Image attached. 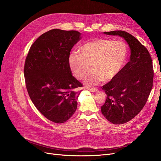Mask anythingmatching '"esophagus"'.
Wrapping results in <instances>:
<instances>
[{"label":"esophagus","mask_w":161,"mask_h":161,"mask_svg":"<svg viewBox=\"0 0 161 161\" xmlns=\"http://www.w3.org/2000/svg\"><path fill=\"white\" fill-rule=\"evenodd\" d=\"M88 89L89 91H91V92H97V88H95V87H92V88H88L87 89Z\"/></svg>","instance_id":"obj_1"}]
</instances>
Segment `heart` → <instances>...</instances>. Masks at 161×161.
<instances>
[{
	"mask_svg": "<svg viewBox=\"0 0 161 161\" xmlns=\"http://www.w3.org/2000/svg\"><path fill=\"white\" fill-rule=\"evenodd\" d=\"M80 54L73 52L69 56L70 70L76 79H84L85 84L94 85L100 80L108 82L114 79L122 69L127 57V48L120 41L97 39L80 47Z\"/></svg>",
	"mask_w": 161,
	"mask_h": 161,
	"instance_id": "b5f03b06",
	"label": "heart"
}]
</instances>
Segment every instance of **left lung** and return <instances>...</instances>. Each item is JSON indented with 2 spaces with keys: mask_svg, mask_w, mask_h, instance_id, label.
<instances>
[{
  "mask_svg": "<svg viewBox=\"0 0 161 161\" xmlns=\"http://www.w3.org/2000/svg\"><path fill=\"white\" fill-rule=\"evenodd\" d=\"M123 37L130 49V61L114 79L101 87L107 95L101 113L114 124H123L137 115L147 103L153 87L154 71L148 50L124 31L104 32Z\"/></svg>",
  "mask_w": 161,
  "mask_h": 161,
  "instance_id": "1",
  "label": "left lung"
}]
</instances>
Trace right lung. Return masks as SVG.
I'll use <instances>...</instances> for the list:
<instances>
[{
	"instance_id": "1",
	"label": "right lung",
	"mask_w": 161,
	"mask_h": 161,
	"mask_svg": "<svg viewBox=\"0 0 161 161\" xmlns=\"http://www.w3.org/2000/svg\"><path fill=\"white\" fill-rule=\"evenodd\" d=\"M80 36L77 31L53 29L37 39L26 58L28 94L40 113L54 123L65 122L77 108L82 85L72 75L69 58Z\"/></svg>"
}]
</instances>
